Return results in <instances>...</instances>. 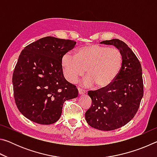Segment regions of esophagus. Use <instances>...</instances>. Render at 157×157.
Returning <instances> with one entry per match:
<instances>
[{
	"label": "esophagus",
	"mask_w": 157,
	"mask_h": 157,
	"mask_svg": "<svg viewBox=\"0 0 157 157\" xmlns=\"http://www.w3.org/2000/svg\"><path fill=\"white\" fill-rule=\"evenodd\" d=\"M78 89L79 95H84V94H85V91H84V90H82L80 88H78Z\"/></svg>",
	"instance_id": "obj_1"
}]
</instances>
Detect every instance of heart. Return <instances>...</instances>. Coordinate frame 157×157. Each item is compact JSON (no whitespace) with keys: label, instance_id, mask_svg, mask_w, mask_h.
Listing matches in <instances>:
<instances>
[{"label":"heart","instance_id":"obj_1","mask_svg":"<svg viewBox=\"0 0 157 157\" xmlns=\"http://www.w3.org/2000/svg\"><path fill=\"white\" fill-rule=\"evenodd\" d=\"M122 64L120 50L100 45L80 48L76 55L67 52L62 59L63 75L71 83H75L86 70L87 76L82 82L86 88L94 84L97 89L108 86L118 75Z\"/></svg>","mask_w":157,"mask_h":157}]
</instances>
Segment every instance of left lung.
Instances as JSON below:
<instances>
[{"mask_svg": "<svg viewBox=\"0 0 157 157\" xmlns=\"http://www.w3.org/2000/svg\"><path fill=\"white\" fill-rule=\"evenodd\" d=\"M120 50L123 64L120 72L105 89L90 91L91 106L85 113L90 126L102 131H111L125 125L134 118L143 96L142 68L130 48L117 39L103 41Z\"/></svg>", "mask_w": 157, "mask_h": 157, "instance_id": "left-lung-1", "label": "left lung"}]
</instances>
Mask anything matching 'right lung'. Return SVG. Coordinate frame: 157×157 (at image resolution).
Wrapping results in <instances>:
<instances>
[{
    "mask_svg": "<svg viewBox=\"0 0 157 157\" xmlns=\"http://www.w3.org/2000/svg\"><path fill=\"white\" fill-rule=\"evenodd\" d=\"M72 40L46 36L26 46L12 77L14 96L20 112L41 124L60 118L63 102L78 97L75 85L65 79L62 59L75 47Z\"/></svg>",
    "mask_w": 157,
    "mask_h": 157,
    "instance_id": "obj_1",
    "label": "right lung"
}]
</instances>
